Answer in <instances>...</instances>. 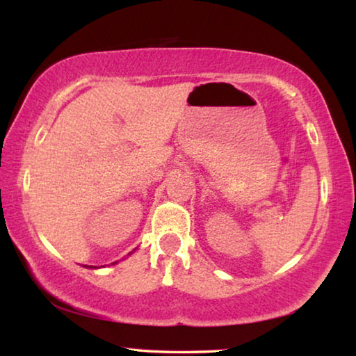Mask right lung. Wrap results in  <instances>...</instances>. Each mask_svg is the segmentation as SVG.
<instances>
[{
    "mask_svg": "<svg viewBox=\"0 0 356 356\" xmlns=\"http://www.w3.org/2000/svg\"><path fill=\"white\" fill-rule=\"evenodd\" d=\"M114 264H116V262H114ZM86 267H88V265H86ZM89 268H97V267H92V265H91V267H89Z\"/></svg>",
    "mask_w": 356,
    "mask_h": 356,
    "instance_id": "add662e5",
    "label": "right lung"
}]
</instances>
